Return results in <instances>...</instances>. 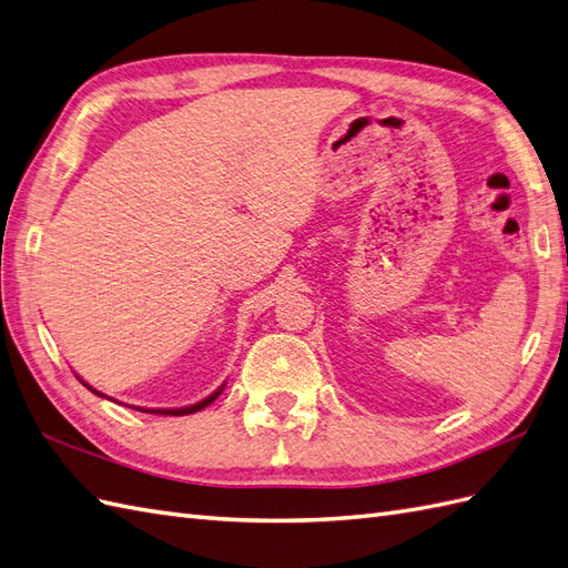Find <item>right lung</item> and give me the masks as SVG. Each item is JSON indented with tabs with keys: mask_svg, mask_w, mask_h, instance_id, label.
Listing matches in <instances>:
<instances>
[{
	"mask_svg": "<svg viewBox=\"0 0 568 568\" xmlns=\"http://www.w3.org/2000/svg\"><path fill=\"white\" fill-rule=\"evenodd\" d=\"M85 388H89V390H93V394H98V396H103V394H100V390H95V388H91L89 384H85V382H81ZM221 390H223V386L221 388H217L215 390V394H211L209 398H203V400H199V403H194V405H186V408H170V410H145L143 408V413H155V415H192V413H199V410H203V408H206V405H211L217 396H221Z\"/></svg>",
	"mask_w": 568,
	"mask_h": 568,
	"instance_id": "1",
	"label": "right lung"
}]
</instances>
